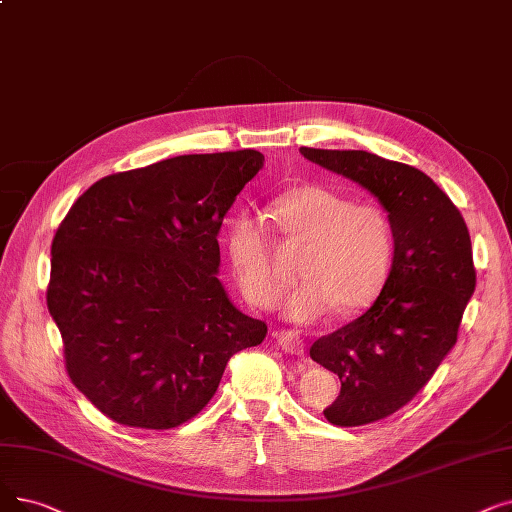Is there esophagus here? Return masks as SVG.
<instances>
[{"instance_id": "obj_1", "label": "esophagus", "mask_w": 512, "mask_h": 512, "mask_svg": "<svg viewBox=\"0 0 512 512\" xmlns=\"http://www.w3.org/2000/svg\"><path fill=\"white\" fill-rule=\"evenodd\" d=\"M276 341L286 353H291V355H303L305 353L303 339L299 337V332H295V330H278Z\"/></svg>"}]
</instances>
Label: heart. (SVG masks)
<instances>
[{
  "mask_svg": "<svg viewBox=\"0 0 512 512\" xmlns=\"http://www.w3.org/2000/svg\"><path fill=\"white\" fill-rule=\"evenodd\" d=\"M272 207L288 236L305 242L303 280L284 299V318L316 322L337 305L358 309L383 291L395 261V226L383 205L353 203L324 186H299L278 194ZM226 247L244 299L261 309L274 307L282 280L274 272L263 219L249 209L238 211Z\"/></svg>",
  "mask_w": 512,
  "mask_h": 512,
  "instance_id": "1",
  "label": "heart"
}]
</instances>
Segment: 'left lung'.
Instances as JSON below:
<instances>
[{
	"label": "left lung",
	"mask_w": 512,
	"mask_h": 512,
	"mask_svg": "<svg viewBox=\"0 0 512 512\" xmlns=\"http://www.w3.org/2000/svg\"><path fill=\"white\" fill-rule=\"evenodd\" d=\"M301 154L374 194L395 226V261L381 295L309 349L341 381L326 420L360 427L404 408L456 345L475 293L471 236L448 194L416 167L366 150L301 146Z\"/></svg>",
	"instance_id": "obj_1"
}]
</instances>
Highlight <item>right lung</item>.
I'll return each mask as SVG.
<instances>
[{
    "mask_svg": "<svg viewBox=\"0 0 512 512\" xmlns=\"http://www.w3.org/2000/svg\"><path fill=\"white\" fill-rule=\"evenodd\" d=\"M261 167L257 150L184 154L102 177L62 219L48 309L73 385L110 420L184 425L268 335L217 278L221 221Z\"/></svg>",
    "mask_w": 512,
    "mask_h": 512,
    "instance_id": "right-lung-1",
    "label": "right lung"
}]
</instances>
